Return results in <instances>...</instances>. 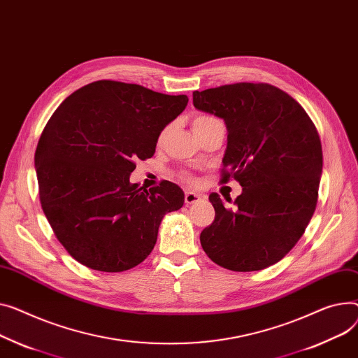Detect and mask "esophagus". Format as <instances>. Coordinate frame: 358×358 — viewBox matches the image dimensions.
I'll return each mask as SVG.
<instances>
[{
    "label": "esophagus",
    "instance_id": "obj_1",
    "mask_svg": "<svg viewBox=\"0 0 358 358\" xmlns=\"http://www.w3.org/2000/svg\"><path fill=\"white\" fill-rule=\"evenodd\" d=\"M200 199H201L200 194H197V193H194V192H189V189H187V192L184 193V201H185L187 206H188V204L197 203Z\"/></svg>",
    "mask_w": 358,
    "mask_h": 358
}]
</instances>
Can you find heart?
Listing matches in <instances>:
<instances>
[{"mask_svg":"<svg viewBox=\"0 0 358 358\" xmlns=\"http://www.w3.org/2000/svg\"><path fill=\"white\" fill-rule=\"evenodd\" d=\"M217 119L214 117V116H210V115H197L194 119H193V131H196V129H199V128H201V127H204V125H208V124H211V122H216ZM164 135V134H162ZM181 177L182 178H185V180H192V177H189V174H181Z\"/></svg>","mask_w":358,"mask_h":358,"instance_id":"heart-1","label":"heart"}]
</instances>
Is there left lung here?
I'll use <instances>...</instances> for the list:
<instances>
[{
    "mask_svg": "<svg viewBox=\"0 0 358 358\" xmlns=\"http://www.w3.org/2000/svg\"><path fill=\"white\" fill-rule=\"evenodd\" d=\"M196 109L227 128L222 182L239 181L234 210L217 193L200 242L207 256L234 272L265 269L301 239L317 207L322 173L318 131L288 93L268 83H234L193 92Z\"/></svg>",
    "mask_w": 358,
    "mask_h": 358,
    "instance_id": "left-lung-1",
    "label": "left lung"
}]
</instances>
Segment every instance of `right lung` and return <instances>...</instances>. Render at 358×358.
Here are the masks:
<instances>
[{
    "instance_id": "right-lung-1",
    "label": "right lung",
    "mask_w": 358,
    "mask_h": 358,
    "mask_svg": "<svg viewBox=\"0 0 358 358\" xmlns=\"http://www.w3.org/2000/svg\"><path fill=\"white\" fill-rule=\"evenodd\" d=\"M187 103L185 94L98 80L55 110L34 155L38 194L57 241L79 264L122 272L152 252L162 217L182 207L184 193L170 181L138 187L129 176Z\"/></svg>"
}]
</instances>
